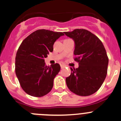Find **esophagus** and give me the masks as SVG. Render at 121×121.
<instances>
[{"label": "esophagus", "mask_w": 121, "mask_h": 121, "mask_svg": "<svg viewBox=\"0 0 121 121\" xmlns=\"http://www.w3.org/2000/svg\"><path fill=\"white\" fill-rule=\"evenodd\" d=\"M60 66H61V69H63V68H64L65 67V66H66V65H65V64H61L60 65Z\"/></svg>", "instance_id": "34e87169"}]
</instances>
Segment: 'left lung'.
Here are the masks:
<instances>
[{"mask_svg":"<svg viewBox=\"0 0 121 121\" xmlns=\"http://www.w3.org/2000/svg\"><path fill=\"white\" fill-rule=\"evenodd\" d=\"M74 41V60L78 67L70 68L71 74L65 78L71 92L87 96L97 92L106 78L109 59L101 41L84 29L64 32Z\"/></svg>","mask_w":121,"mask_h":121,"instance_id":"1","label":"left lung"}]
</instances>
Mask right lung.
Instances as JSON below:
<instances>
[{
	"label": "right lung",
	"mask_w": 121,
	"mask_h": 121,
	"mask_svg": "<svg viewBox=\"0 0 121 121\" xmlns=\"http://www.w3.org/2000/svg\"><path fill=\"white\" fill-rule=\"evenodd\" d=\"M64 35L63 32L38 29L20 45L15 58V73L21 87L29 95L44 96L52 89L60 65L56 63L47 66L44 59L52 52L55 41Z\"/></svg>",
	"instance_id": "right-lung-1"
}]
</instances>
